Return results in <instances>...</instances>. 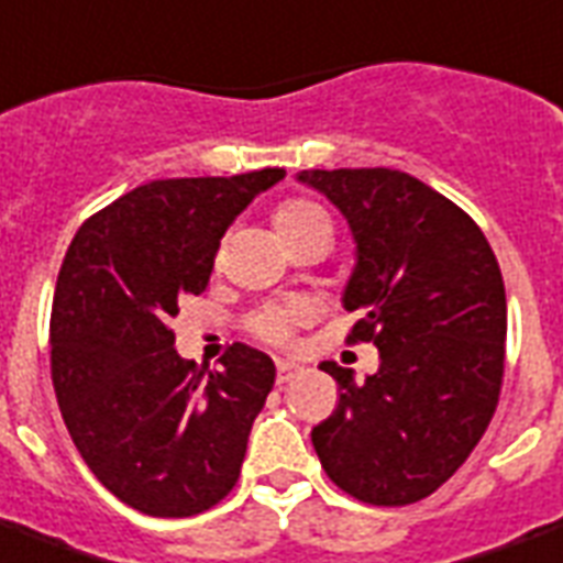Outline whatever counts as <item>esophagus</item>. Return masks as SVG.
Here are the masks:
<instances>
[{"label":"esophagus","mask_w":563,"mask_h":563,"mask_svg":"<svg viewBox=\"0 0 563 563\" xmlns=\"http://www.w3.org/2000/svg\"><path fill=\"white\" fill-rule=\"evenodd\" d=\"M300 375V366H295V363H277V384H289L291 377Z\"/></svg>","instance_id":"esophagus-1"}]
</instances>
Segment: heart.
I'll list each match as a JSON object with an SVG mask.
<instances>
[{
	"label": "heart",
	"instance_id": "1",
	"mask_svg": "<svg viewBox=\"0 0 563 563\" xmlns=\"http://www.w3.org/2000/svg\"><path fill=\"white\" fill-rule=\"evenodd\" d=\"M274 227L286 244L298 242L300 235L312 233V230H330V221L324 209L310 200H291L280 206V212L274 214ZM310 316L307 303H268L263 310H256L247 319V328L265 342H289L295 328Z\"/></svg>",
	"mask_w": 563,
	"mask_h": 563
}]
</instances>
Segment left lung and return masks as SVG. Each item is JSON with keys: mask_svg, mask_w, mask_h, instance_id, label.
Here are the masks:
<instances>
[{"mask_svg": "<svg viewBox=\"0 0 563 563\" xmlns=\"http://www.w3.org/2000/svg\"><path fill=\"white\" fill-rule=\"evenodd\" d=\"M345 214L357 265L342 307L349 342H375L366 384L336 377L339 405L312 445L339 490L368 505H413L443 487L499 405L508 300L482 227L422 179L389 167L300 170Z\"/></svg>", "mask_w": 563, "mask_h": 563, "instance_id": "8db88e82", "label": "left lung"}]
</instances>
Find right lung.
<instances>
[{
  "label": "right lung",
  "mask_w": 563,
  "mask_h": 563,
  "mask_svg": "<svg viewBox=\"0 0 563 563\" xmlns=\"http://www.w3.org/2000/svg\"><path fill=\"white\" fill-rule=\"evenodd\" d=\"M283 177L156 179L91 214L67 247L49 321L55 396L88 470L147 517L203 514L239 482L272 357L233 342L221 368L197 366L167 321L209 286L235 214Z\"/></svg>",
  "instance_id": "1"
}]
</instances>
